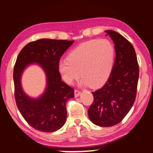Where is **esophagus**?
I'll list each match as a JSON object with an SVG mask.
<instances>
[{
    "label": "esophagus",
    "mask_w": 153,
    "mask_h": 153,
    "mask_svg": "<svg viewBox=\"0 0 153 153\" xmlns=\"http://www.w3.org/2000/svg\"><path fill=\"white\" fill-rule=\"evenodd\" d=\"M80 94H81V91L79 90H78V89H75V90H74L75 97H78Z\"/></svg>",
    "instance_id": "obj_1"
}]
</instances>
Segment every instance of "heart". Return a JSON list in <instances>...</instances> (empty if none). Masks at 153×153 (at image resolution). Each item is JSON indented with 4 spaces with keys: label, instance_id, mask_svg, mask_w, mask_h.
Masks as SVG:
<instances>
[{
    "label": "heart",
    "instance_id": "1",
    "mask_svg": "<svg viewBox=\"0 0 153 153\" xmlns=\"http://www.w3.org/2000/svg\"><path fill=\"white\" fill-rule=\"evenodd\" d=\"M115 61V48L107 39H94L82 43L58 64V71L65 83L71 84L79 76L82 83L100 88L109 79Z\"/></svg>",
    "mask_w": 153,
    "mask_h": 153
}]
</instances>
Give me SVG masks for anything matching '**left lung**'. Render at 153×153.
Listing matches in <instances>:
<instances>
[{
    "mask_svg": "<svg viewBox=\"0 0 153 153\" xmlns=\"http://www.w3.org/2000/svg\"><path fill=\"white\" fill-rule=\"evenodd\" d=\"M115 43L116 58L109 79L92 92L94 101L88 115L95 125L111 127L120 123L135 101L139 68L135 50L126 38L113 30L105 31Z\"/></svg>",
    "mask_w": 153,
    "mask_h": 153,
    "instance_id": "1",
    "label": "left lung"
}]
</instances>
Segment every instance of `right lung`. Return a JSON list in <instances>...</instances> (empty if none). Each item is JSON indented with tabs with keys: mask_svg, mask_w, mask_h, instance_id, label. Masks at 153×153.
<instances>
[{
	"mask_svg": "<svg viewBox=\"0 0 153 153\" xmlns=\"http://www.w3.org/2000/svg\"><path fill=\"white\" fill-rule=\"evenodd\" d=\"M74 40L40 39L26 44L20 51L13 71L14 97L18 109L34 129L44 133L58 130L66 120V103L74 97V89L62 81L58 64ZM38 62L46 72L47 88L44 95L33 100L23 93L20 85L23 70L32 62Z\"/></svg>",
	"mask_w": 153,
	"mask_h": 153,
	"instance_id": "obj_1",
	"label": "right lung"
}]
</instances>
